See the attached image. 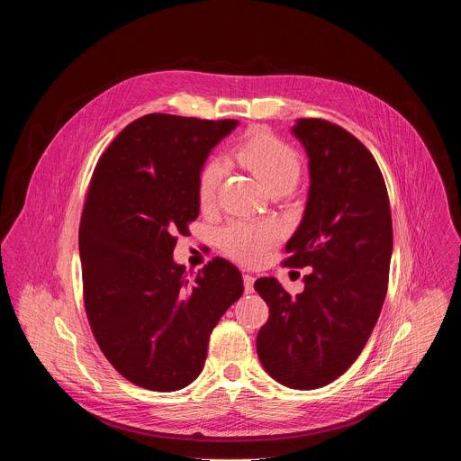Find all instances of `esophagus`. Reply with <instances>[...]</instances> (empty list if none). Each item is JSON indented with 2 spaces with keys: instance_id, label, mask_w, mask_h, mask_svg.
<instances>
[{
  "instance_id": "esophagus-1",
  "label": "esophagus",
  "mask_w": 461,
  "mask_h": 461,
  "mask_svg": "<svg viewBox=\"0 0 461 461\" xmlns=\"http://www.w3.org/2000/svg\"><path fill=\"white\" fill-rule=\"evenodd\" d=\"M242 281H244V292L246 294H253V283H255V277L249 276V274H244L242 276Z\"/></svg>"
}]
</instances>
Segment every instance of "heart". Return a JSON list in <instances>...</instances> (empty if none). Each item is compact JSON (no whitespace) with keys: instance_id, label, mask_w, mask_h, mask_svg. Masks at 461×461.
Listing matches in <instances>:
<instances>
[{"instance_id":"heart-1","label":"heart","mask_w":461,"mask_h":461,"mask_svg":"<svg viewBox=\"0 0 461 461\" xmlns=\"http://www.w3.org/2000/svg\"><path fill=\"white\" fill-rule=\"evenodd\" d=\"M239 160L249 167L268 191H290L301 173V160L297 153L274 135L262 129H255L237 149ZM224 162L210 158L196 180V194L201 204L213 203L219 184L224 176ZM277 240V230L272 224L258 222H230L219 233L221 248L231 258L246 265H253L267 255L270 246Z\"/></svg>"}]
</instances>
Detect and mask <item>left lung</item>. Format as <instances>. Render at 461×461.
<instances>
[{
    "label": "left lung",
    "instance_id": "left-lung-1",
    "mask_svg": "<svg viewBox=\"0 0 461 461\" xmlns=\"http://www.w3.org/2000/svg\"><path fill=\"white\" fill-rule=\"evenodd\" d=\"M292 135L306 151L310 187L286 265L312 272L295 297L276 277L255 281L270 308L257 354L281 384L312 390L338 379L374 330L388 285L392 217L383 175L348 131L299 118Z\"/></svg>",
    "mask_w": 461,
    "mask_h": 461
}]
</instances>
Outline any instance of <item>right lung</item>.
Segmentation results:
<instances>
[{
  "instance_id": "1",
  "label": "right lung",
  "mask_w": 461,
  "mask_h": 461,
  "mask_svg": "<svg viewBox=\"0 0 461 461\" xmlns=\"http://www.w3.org/2000/svg\"><path fill=\"white\" fill-rule=\"evenodd\" d=\"M237 120L146 114L96 164L80 221L84 301L95 339L131 383L173 392L203 372L210 334L242 295L240 272L215 257L193 281L175 233L199 217L196 180Z\"/></svg>"
}]
</instances>
